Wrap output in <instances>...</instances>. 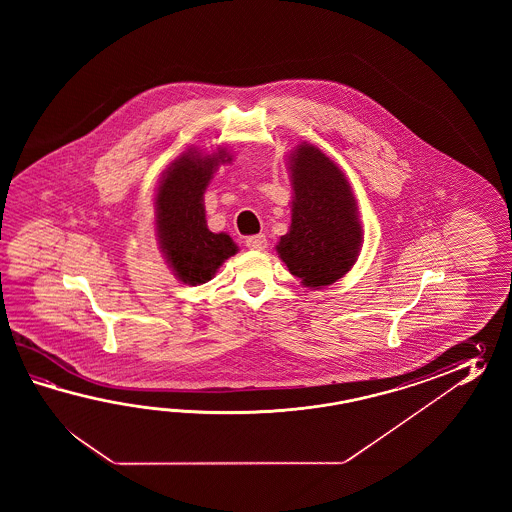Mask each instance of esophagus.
<instances>
[{"instance_id": "1", "label": "esophagus", "mask_w": 512, "mask_h": 512, "mask_svg": "<svg viewBox=\"0 0 512 512\" xmlns=\"http://www.w3.org/2000/svg\"><path fill=\"white\" fill-rule=\"evenodd\" d=\"M245 243H247V247L252 249V251H263V249L267 247V238H265L263 234H258V236H249V238L245 240Z\"/></svg>"}]
</instances>
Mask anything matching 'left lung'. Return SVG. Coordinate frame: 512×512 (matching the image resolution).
Returning a JSON list of instances; mask_svg holds the SVG:
<instances>
[{
	"label": "left lung",
	"instance_id": "8db88e82",
	"mask_svg": "<svg viewBox=\"0 0 512 512\" xmlns=\"http://www.w3.org/2000/svg\"><path fill=\"white\" fill-rule=\"evenodd\" d=\"M293 216L276 251L305 287L337 282L353 267L362 243L357 203L346 175L326 153L300 144L289 159Z\"/></svg>",
	"mask_w": 512,
	"mask_h": 512
}]
</instances>
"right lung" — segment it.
Listing matches in <instances>:
<instances>
[{
  "label": "right lung",
  "mask_w": 512,
  "mask_h": 512,
  "mask_svg": "<svg viewBox=\"0 0 512 512\" xmlns=\"http://www.w3.org/2000/svg\"><path fill=\"white\" fill-rule=\"evenodd\" d=\"M229 153L201 155L188 150L166 170L157 188V236L175 276L188 285L212 280L221 263L238 252L227 234L207 227L203 194L219 163H229Z\"/></svg>",
  "instance_id": "obj_1"
}]
</instances>
